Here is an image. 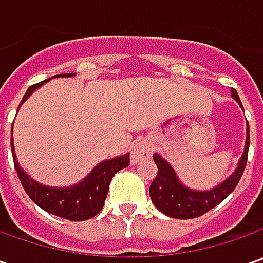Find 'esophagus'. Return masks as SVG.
Instances as JSON below:
<instances>
[{"label":"esophagus","instance_id":"34e87169","mask_svg":"<svg viewBox=\"0 0 263 263\" xmlns=\"http://www.w3.org/2000/svg\"><path fill=\"white\" fill-rule=\"evenodd\" d=\"M152 155V145L146 139H139L135 142L132 147V162L133 164H140L143 161L149 159Z\"/></svg>","mask_w":263,"mask_h":263}]
</instances>
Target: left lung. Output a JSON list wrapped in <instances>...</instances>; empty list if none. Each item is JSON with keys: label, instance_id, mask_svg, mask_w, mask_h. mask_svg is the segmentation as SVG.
Returning <instances> with one entry per match:
<instances>
[{"label": "left lung", "instance_id": "obj_1", "mask_svg": "<svg viewBox=\"0 0 263 263\" xmlns=\"http://www.w3.org/2000/svg\"><path fill=\"white\" fill-rule=\"evenodd\" d=\"M231 96L238 105L243 108L237 92L234 89H231ZM246 127L248 130H246L245 151L234 173L227 177L222 183H219L218 186L209 190H196V189H190L186 184H183L174 171V168L171 167V164L159 154H154L158 174L149 187V195L152 199V203L167 217L177 218V219H190V218L200 217L214 206H217L218 203H221L236 189L246 168L249 142H250L249 124Z\"/></svg>", "mask_w": 263, "mask_h": 263}]
</instances>
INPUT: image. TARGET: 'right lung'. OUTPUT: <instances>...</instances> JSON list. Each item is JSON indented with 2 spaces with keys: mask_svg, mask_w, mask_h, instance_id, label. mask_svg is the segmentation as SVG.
Returning a JSON list of instances; mask_svg holds the SVG:
<instances>
[{
  "mask_svg": "<svg viewBox=\"0 0 263 263\" xmlns=\"http://www.w3.org/2000/svg\"><path fill=\"white\" fill-rule=\"evenodd\" d=\"M73 76H76V74L66 73V74H57L54 77ZM48 80H51V79H48ZM48 80H44L41 83H36L33 86L29 87L26 90L18 108L23 105V102L35 92L36 89H39ZM11 136H13V127H11ZM11 152H13V161H14L17 176L20 178L29 197L37 206L42 208L46 212L60 218H64V219H70V221H86V219L95 217L105 205L109 183H111L114 174L117 171L130 165V154H126L121 157L105 159V161L99 162L82 181H79L74 186L51 187L44 186L33 178H30V176L25 170L18 165L13 139H11Z\"/></svg>",
  "mask_w": 263,
  "mask_h": 263,
  "instance_id": "1",
  "label": "right lung"
}]
</instances>
